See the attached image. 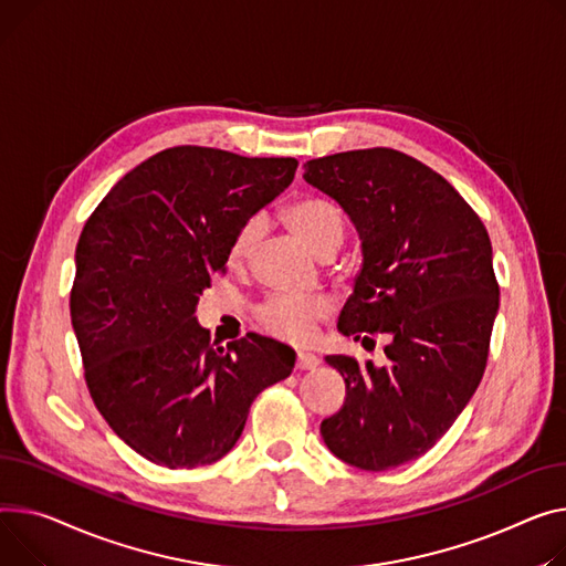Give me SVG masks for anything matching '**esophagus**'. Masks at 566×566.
<instances>
[{
  "label": "esophagus",
  "mask_w": 566,
  "mask_h": 566,
  "mask_svg": "<svg viewBox=\"0 0 566 566\" xmlns=\"http://www.w3.org/2000/svg\"><path fill=\"white\" fill-rule=\"evenodd\" d=\"M318 364H321V359H318L314 353L300 350L297 357H295V368H300V370H312V368H316Z\"/></svg>",
  "instance_id": "34e87169"
}]
</instances>
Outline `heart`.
Segmentation results:
<instances>
[{
    "label": "heart",
    "instance_id": "1",
    "mask_svg": "<svg viewBox=\"0 0 566 566\" xmlns=\"http://www.w3.org/2000/svg\"><path fill=\"white\" fill-rule=\"evenodd\" d=\"M284 220L289 228L303 239L314 252L323 254L329 248H338L344 241V213L334 202L323 198H303L286 207ZM263 237V220L259 216L248 218L234 232L228 261L232 266L248 263ZM329 312L325 297H295L275 295L259 310L261 327L289 342L305 344L314 336L316 325Z\"/></svg>",
    "mask_w": 566,
    "mask_h": 566
}]
</instances>
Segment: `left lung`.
Instances as JSON below:
<instances>
[{
	"label": "left lung",
	"instance_id": "8db88e82",
	"mask_svg": "<svg viewBox=\"0 0 566 566\" xmlns=\"http://www.w3.org/2000/svg\"><path fill=\"white\" fill-rule=\"evenodd\" d=\"M305 181L342 205L361 241L338 332L389 338L387 366L325 357L346 400L321 434L346 464L389 471L428 453L482 380L499 314L492 241L453 186L398 149L312 159Z\"/></svg>",
	"mask_w": 566,
	"mask_h": 566
}]
</instances>
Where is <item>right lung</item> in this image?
<instances>
[{
	"label": "right lung",
	"mask_w": 566,
	"mask_h": 566,
	"mask_svg": "<svg viewBox=\"0 0 566 566\" xmlns=\"http://www.w3.org/2000/svg\"><path fill=\"white\" fill-rule=\"evenodd\" d=\"M291 157L179 145L127 172L86 220L70 316L95 407L129 448L168 469L218 462L252 400L289 378L269 336L209 344L196 307L234 232L293 181Z\"/></svg>",
	"instance_id": "right-lung-1"
}]
</instances>
